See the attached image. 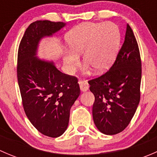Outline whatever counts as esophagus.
I'll use <instances>...</instances> for the list:
<instances>
[{
  "label": "esophagus",
  "mask_w": 157,
  "mask_h": 157,
  "mask_svg": "<svg viewBox=\"0 0 157 157\" xmlns=\"http://www.w3.org/2000/svg\"><path fill=\"white\" fill-rule=\"evenodd\" d=\"M79 85H80V87L81 91L84 92L86 91V90L89 89V84L86 81H83V80H79Z\"/></svg>",
  "instance_id": "34e87169"
}]
</instances>
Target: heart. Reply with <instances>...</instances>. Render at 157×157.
<instances>
[{"label": "heart", "instance_id": "1", "mask_svg": "<svg viewBox=\"0 0 157 157\" xmlns=\"http://www.w3.org/2000/svg\"><path fill=\"white\" fill-rule=\"evenodd\" d=\"M70 52L64 56L66 71L73 73L83 62L96 73L105 71L112 65L120 43L119 30L112 23H83L71 29L65 36Z\"/></svg>", "mask_w": 157, "mask_h": 157}]
</instances>
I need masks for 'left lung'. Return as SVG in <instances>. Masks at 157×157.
Instances as JSON below:
<instances>
[{
    "label": "left lung",
    "instance_id": "8db88e82",
    "mask_svg": "<svg viewBox=\"0 0 157 157\" xmlns=\"http://www.w3.org/2000/svg\"><path fill=\"white\" fill-rule=\"evenodd\" d=\"M141 60L131 26L115 63L104 74L89 80L95 96L93 118L96 128L107 135L118 134L132 119L140 99Z\"/></svg>",
    "mask_w": 157,
    "mask_h": 157
}]
</instances>
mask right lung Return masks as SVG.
<instances>
[{"mask_svg": "<svg viewBox=\"0 0 157 157\" xmlns=\"http://www.w3.org/2000/svg\"><path fill=\"white\" fill-rule=\"evenodd\" d=\"M64 26L62 22H33L22 38L17 56V80L25 113L41 134L51 137L66 131L70 110L80 90L77 77L63 74L52 61L36 55L39 41Z\"/></svg>", "mask_w": 157, "mask_h": 157, "instance_id": "add662e5", "label": "right lung"}]
</instances>
